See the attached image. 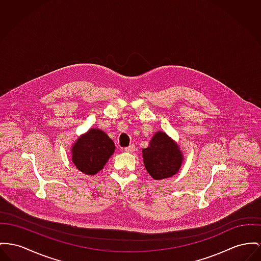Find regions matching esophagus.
Here are the masks:
<instances>
[{"instance_id": "1", "label": "esophagus", "mask_w": 261, "mask_h": 261, "mask_svg": "<svg viewBox=\"0 0 261 261\" xmlns=\"http://www.w3.org/2000/svg\"><path fill=\"white\" fill-rule=\"evenodd\" d=\"M135 150H136V145H135V144H130L129 146H127V147L124 148V151H125V152H128V153H133Z\"/></svg>"}]
</instances>
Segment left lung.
I'll use <instances>...</instances> for the list:
<instances>
[{
    "instance_id": "obj_1",
    "label": "left lung",
    "mask_w": 261,
    "mask_h": 261,
    "mask_svg": "<svg viewBox=\"0 0 261 261\" xmlns=\"http://www.w3.org/2000/svg\"><path fill=\"white\" fill-rule=\"evenodd\" d=\"M146 171L154 180L172 177L183 163L184 155L178 143L165 132L158 130L146 148L142 149Z\"/></svg>"
}]
</instances>
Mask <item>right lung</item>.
<instances>
[{
	"label": "right lung",
	"mask_w": 261,
	"mask_h": 261,
	"mask_svg": "<svg viewBox=\"0 0 261 261\" xmlns=\"http://www.w3.org/2000/svg\"><path fill=\"white\" fill-rule=\"evenodd\" d=\"M116 145L100 128H90L78 137L71 146V160L75 167L87 175H95L104 168L115 152Z\"/></svg>",
	"instance_id": "right-lung-1"
}]
</instances>
